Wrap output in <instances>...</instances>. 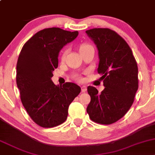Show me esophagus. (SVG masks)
Here are the masks:
<instances>
[{
  "label": "esophagus",
  "mask_w": 155,
  "mask_h": 155,
  "mask_svg": "<svg viewBox=\"0 0 155 155\" xmlns=\"http://www.w3.org/2000/svg\"><path fill=\"white\" fill-rule=\"evenodd\" d=\"M87 91V87L85 85L82 86V92H85Z\"/></svg>",
  "instance_id": "34e87169"
}]
</instances>
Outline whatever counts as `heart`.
<instances>
[{"label":"heart","instance_id":"1","mask_svg":"<svg viewBox=\"0 0 155 155\" xmlns=\"http://www.w3.org/2000/svg\"><path fill=\"white\" fill-rule=\"evenodd\" d=\"M90 48H93V47L91 46V45L84 43V44H82V45H81L80 48H79V50H80V52H82V51H83V50H87V49H90ZM68 49H65L64 51H63L62 55H61V59H64L65 56H66V55L68 54ZM76 79H80V77L77 76H76Z\"/></svg>","mask_w":155,"mask_h":155}]
</instances>
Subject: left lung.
<instances>
[{
	"mask_svg": "<svg viewBox=\"0 0 155 155\" xmlns=\"http://www.w3.org/2000/svg\"><path fill=\"white\" fill-rule=\"evenodd\" d=\"M98 50L97 72L104 90L87 87L91 102L87 112L91 120L109 125L118 121L132 105L138 89V68L131 48L116 32L107 28L86 31Z\"/></svg>",
	"mask_w": 155,
	"mask_h": 155,
	"instance_id": "1",
	"label": "left lung"
}]
</instances>
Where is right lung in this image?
<instances>
[{
    "instance_id": "1",
    "label": "right lung",
    "mask_w": 155,
    "mask_h": 155,
    "mask_svg": "<svg viewBox=\"0 0 155 155\" xmlns=\"http://www.w3.org/2000/svg\"><path fill=\"white\" fill-rule=\"evenodd\" d=\"M79 35L58 27L44 29L23 47L16 66V82L21 100L32 120L52 128L66 120L68 107L81 91L74 83L56 85L51 78L58 68V53Z\"/></svg>"
}]
</instances>
